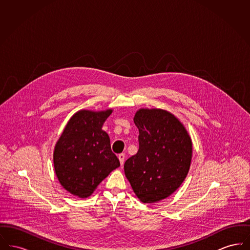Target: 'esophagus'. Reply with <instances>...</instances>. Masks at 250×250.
Segmentation results:
<instances>
[{"mask_svg": "<svg viewBox=\"0 0 250 250\" xmlns=\"http://www.w3.org/2000/svg\"><path fill=\"white\" fill-rule=\"evenodd\" d=\"M118 158H119L120 163H121V165L123 166V164H124V162H125V155L124 154V153H122V154H120L118 155Z\"/></svg>", "mask_w": 250, "mask_h": 250, "instance_id": "obj_1", "label": "esophagus"}]
</instances>
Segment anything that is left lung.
<instances>
[{
    "mask_svg": "<svg viewBox=\"0 0 250 250\" xmlns=\"http://www.w3.org/2000/svg\"><path fill=\"white\" fill-rule=\"evenodd\" d=\"M134 123L139 151L125 161V174L142 202H159L176 190L188 173L190 138L180 121L163 109L142 108Z\"/></svg>",
    "mask_w": 250,
    "mask_h": 250,
    "instance_id": "obj_1",
    "label": "left lung"
}]
</instances>
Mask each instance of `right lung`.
Instances as JSON below:
<instances>
[{
  "mask_svg": "<svg viewBox=\"0 0 250 250\" xmlns=\"http://www.w3.org/2000/svg\"><path fill=\"white\" fill-rule=\"evenodd\" d=\"M111 109L81 110L72 116L56 143L53 162L60 184L80 198L90 196L120 166L102 125Z\"/></svg>",
  "mask_w": 250,
  "mask_h": 250,
  "instance_id": "right-lung-1",
  "label": "right lung"
}]
</instances>
